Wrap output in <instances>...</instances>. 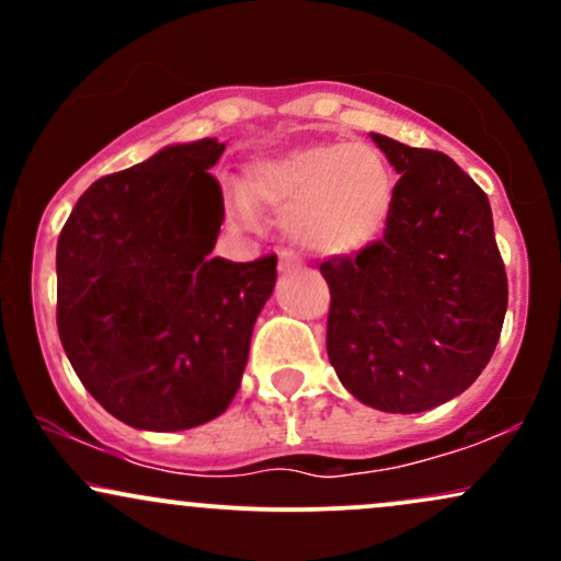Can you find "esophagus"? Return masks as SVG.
Here are the masks:
<instances>
[{
	"label": "esophagus",
	"mask_w": 561,
	"mask_h": 561,
	"mask_svg": "<svg viewBox=\"0 0 561 561\" xmlns=\"http://www.w3.org/2000/svg\"><path fill=\"white\" fill-rule=\"evenodd\" d=\"M302 266V261L298 259L295 253H289V250H282L279 253V272H298Z\"/></svg>",
	"instance_id": "esophagus-1"
}]
</instances>
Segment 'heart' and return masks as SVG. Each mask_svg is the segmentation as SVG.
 Listing matches in <instances>:
<instances>
[{"mask_svg": "<svg viewBox=\"0 0 561 561\" xmlns=\"http://www.w3.org/2000/svg\"><path fill=\"white\" fill-rule=\"evenodd\" d=\"M396 199V176L377 147L321 141L250 165L231 190L237 221L253 227L255 205L285 210L287 237L319 255H351L382 234Z\"/></svg>", "mask_w": 561, "mask_h": 561, "instance_id": "heart-1", "label": "heart"}]
</instances>
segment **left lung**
<instances>
[{
  "label": "left lung",
  "instance_id": "obj_1",
  "mask_svg": "<svg viewBox=\"0 0 561 561\" xmlns=\"http://www.w3.org/2000/svg\"><path fill=\"white\" fill-rule=\"evenodd\" d=\"M396 173L382 240L319 266L327 353L353 398L420 414L461 396L491 362L508 285L488 195L448 156L371 134Z\"/></svg>",
  "mask_w": 561,
  "mask_h": 561
}]
</instances>
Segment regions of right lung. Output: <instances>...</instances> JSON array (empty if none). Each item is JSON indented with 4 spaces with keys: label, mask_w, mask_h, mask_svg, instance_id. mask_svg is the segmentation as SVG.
Here are the masks:
<instances>
[{
    "label": "right lung",
    "mask_w": 561,
    "mask_h": 561,
    "mask_svg": "<svg viewBox=\"0 0 561 561\" xmlns=\"http://www.w3.org/2000/svg\"><path fill=\"white\" fill-rule=\"evenodd\" d=\"M224 141L169 145L102 176L57 240V332L94 401L128 427L176 433L234 398L276 285V255L210 250L224 224L208 169Z\"/></svg>",
    "instance_id": "right-lung-1"
}]
</instances>
